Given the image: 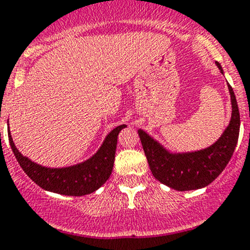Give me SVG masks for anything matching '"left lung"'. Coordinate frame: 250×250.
<instances>
[{
	"mask_svg": "<svg viewBox=\"0 0 250 250\" xmlns=\"http://www.w3.org/2000/svg\"><path fill=\"white\" fill-rule=\"evenodd\" d=\"M221 74L224 70L216 62ZM231 97V120L218 140L208 147L191 152H173L139 129L141 145L153 176L160 183L176 191H190L206 188L225 169L232 157L239 135V111L236 95L229 84Z\"/></svg>",
	"mask_w": 250,
	"mask_h": 250,
	"instance_id": "obj_1",
	"label": "left lung"
}]
</instances>
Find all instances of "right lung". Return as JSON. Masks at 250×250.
<instances>
[{
  "instance_id": "1",
  "label": "right lung",
  "mask_w": 250,
  "mask_h": 250,
  "mask_svg": "<svg viewBox=\"0 0 250 250\" xmlns=\"http://www.w3.org/2000/svg\"><path fill=\"white\" fill-rule=\"evenodd\" d=\"M125 127L127 125H122L111 130L92 157L77 165L62 168L44 167L34 162L19 152L9 130L8 138L20 167L40 188L59 195L84 196L102 188L110 178L115 162L118 133Z\"/></svg>"
}]
</instances>
